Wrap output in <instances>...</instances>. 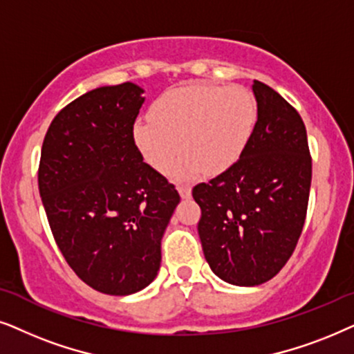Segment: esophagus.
Segmentation results:
<instances>
[{"label":"esophagus","mask_w":354,"mask_h":354,"mask_svg":"<svg viewBox=\"0 0 354 354\" xmlns=\"http://www.w3.org/2000/svg\"><path fill=\"white\" fill-rule=\"evenodd\" d=\"M178 192L183 199H189L191 197V187L189 186H178Z\"/></svg>","instance_id":"1"}]
</instances>
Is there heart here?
Wrapping results in <instances>:
<instances>
[{
	"label": "heart",
	"instance_id": "heart-1",
	"mask_svg": "<svg viewBox=\"0 0 354 354\" xmlns=\"http://www.w3.org/2000/svg\"><path fill=\"white\" fill-rule=\"evenodd\" d=\"M152 118H140L133 138L145 162L160 173L176 167L180 180L197 173H220L233 167L251 139L257 102L248 88L186 84L153 102Z\"/></svg>",
	"mask_w": 354,
	"mask_h": 354
}]
</instances>
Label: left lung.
<instances>
[{
  "mask_svg": "<svg viewBox=\"0 0 354 354\" xmlns=\"http://www.w3.org/2000/svg\"><path fill=\"white\" fill-rule=\"evenodd\" d=\"M257 121L233 167L192 189L205 261L226 283L256 286L293 254L308 212L313 162L299 113L254 81Z\"/></svg>",
  "mask_w": 354,
  "mask_h": 354,
  "instance_id": "1",
  "label": "left lung"
}]
</instances>
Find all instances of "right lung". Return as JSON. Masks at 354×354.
I'll return each mask as SVG.
<instances>
[{"label": "right lung", "mask_w": 354, "mask_h": 354, "mask_svg": "<svg viewBox=\"0 0 354 354\" xmlns=\"http://www.w3.org/2000/svg\"><path fill=\"white\" fill-rule=\"evenodd\" d=\"M142 93L133 82L84 93L55 116L41 145L39 191L55 241L84 283L113 296L152 283L180 204L134 144Z\"/></svg>", "instance_id": "right-lung-1"}]
</instances>
